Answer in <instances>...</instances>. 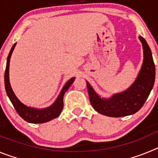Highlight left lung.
Here are the masks:
<instances>
[{
	"mask_svg": "<svg viewBox=\"0 0 158 158\" xmlns=\"http://www.w3.org/2000/svg\"><path fill=\"white\" fill-rule=\"evenodd\" d=\"M143 49V62L134 83L121 93L104 98L96 93L88 81L89 100L97 112L109 117H123L132 115L141 109L150 95L155 81V65L151 50L144 38L139 36Z\"/></svg>",
	"mask_w": 158,
	"mask_h": 158,
	"instance_id": "obj_1",
	"label": "left lung"
}]
</instances>
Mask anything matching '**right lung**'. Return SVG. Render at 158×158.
<instances>
[{
	"instance_id": "add662e5",
	"label": "right lung",
	"mask_w": 158,
	"mask_h": 158,
	"mask_svg": "<svg viewBox=\"0 0 158 158\" xmlns=\"http://www.w3.org/2000/svg\"><path fill=\"white\" fill-rule=\"evenodd\" d=\"M16 45V43H14V45L11 48L10 52L8 54L5 73V87L8 98L12 102V105L15 107V109L17 111L19 116L25 121L31 123H43L52 120L54 118L59 116L62 112V108H63L64 95H65V92L68 90V89L70 87L73 82L74 81L75 77L70 78L65 84V85L61 90L55 101L51 106L44 107V108H35V107H28V106L25 105L17 98V96L14 93L13 90L11 87L10 81H9V62H10L11 56H12V54Z\"/></svg>"
}]
</instances>
